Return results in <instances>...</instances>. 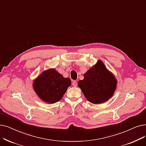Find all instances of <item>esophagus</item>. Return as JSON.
I'll return each instance as SVG.
<instances>
[{
    "label": "esophagus",
    "instance_id": "34e87169",
    "mask_svg": "<svg viewBox=\"0 0 146 146\" xmlns=\"http://www.w3.org/2000/svg\"><path fill=\"white\" fill-rule=\"evenodd\" d=\"M77 85H78V84H77V82H76V81H73V82H72V85H73L74 87L77 86Z\"/></svg>",
    "mask_w": 146,
    "mask_h": 146
}]
</instances>
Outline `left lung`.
I'll use <instances>...</instances> for the list:
<instances>
[{
  "label": "left lung",
  "instance_id": "obj_1",
  "mask_svg": "<svg viewBox=\"0 0 146 146\" xmlns=\"http://www.w3.org/2000/svg\"><path fill=\"white\" fill-rule=\"evenodd\" d=\"M84 76L83 80L78 82V86L90 102L96 104L103 103L113 96L117 80L102 61L98 60Z\"/></svg>",
  "mask_w": 146,
  "mask_h": 146
}]
</instances>
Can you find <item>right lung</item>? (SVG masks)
Wrapping results in <instances>:
<instances>
[{"mask_svg":"<svg viewBox=\"0 0 146 146\" xmlns=\"http://www.w3.org/2000/svg\"><path fill=\"white\" fill-rule=\"evenodd\" d=\"M71 80L64 78L54 68L42 72L33 82V89L44 102L55 103L59 101L71 85Z\"/></svg>","mask_w":146,"mask_h":146,"instance_id":"obj_1","label":"right lung"}]
</instances>
